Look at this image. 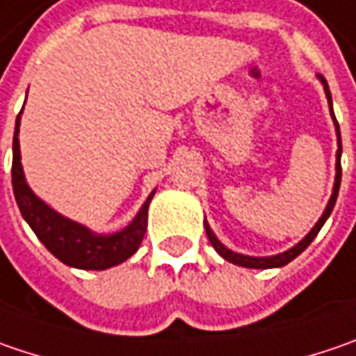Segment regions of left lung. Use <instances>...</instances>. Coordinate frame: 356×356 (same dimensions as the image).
Instances as JSON below:
<instances>
[{"label": "left lung", "instance_id": "left-lung-1", "mask_svg": "<svg viewBox=\"0 0 356 356\" xmlns=\"http://www.w3.org/2000/svg\"><path fill=\"white\" fill-rule=\"evenodd\" d=\"M318 81L323 83V89H325V95H327V101H329V109H331V117H332V123H334V131H337V163H334V185H332V193L331 199H329V203H327V207L323 211V215L318 217V221L315 223V227L302 237L297 245H293L291 249H286L283 253H279V255H270V257H251V255H243V253H237V251H231L229 247H225L221 241L217 239V235L213 233V229L209 227L207 219H205V231H207V237L211 241V245H213V249L219 253V255L223 257L225 261H229V263H233V265H239V267H247V269H277V267H283L286 263H291L295 257H299L313 243V239L317 237V233L321 231V227L325 225V221L329 219V215H331L332 207H334V203H337V197H339V187H341V153H343V145H341V131H339V123H337V119H334V113H332V99H331V91H329V86H327V81H325V77H321L318 75Z\"/></svg>", "mask_w": 356, "mask_h": 356}]
</instances>
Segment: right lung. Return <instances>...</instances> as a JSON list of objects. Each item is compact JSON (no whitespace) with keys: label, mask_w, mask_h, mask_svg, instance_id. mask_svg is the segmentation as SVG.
Instances as JSON below:
<instances>
[{"label":"right lung","mask_w":356,"mask_h":356,"mask_svg":"<svg viewBox=\"0 0 356 356\" xmlns=\"http://www.w3.org/2000/svg\"><path fill=\"white\" fill-rule=\"evenodd\" d=\"M22 113L15 119V133H13V165H11V183L17 207L22 211L27 225L33 229L38 239L47 247V251L55 255L61 263L83 270H105L109 267L121 265L139 249L141 241L147 231L149 203L157 189H153L145 203L137 211L133 221L121 231L103 235L95 233L86 225L67 219L65 215L57 213L49 207L43 199L31 191L22 165V151H19V123Z\"/></svg>","instance_id":"obj_1"}]
</instances>
